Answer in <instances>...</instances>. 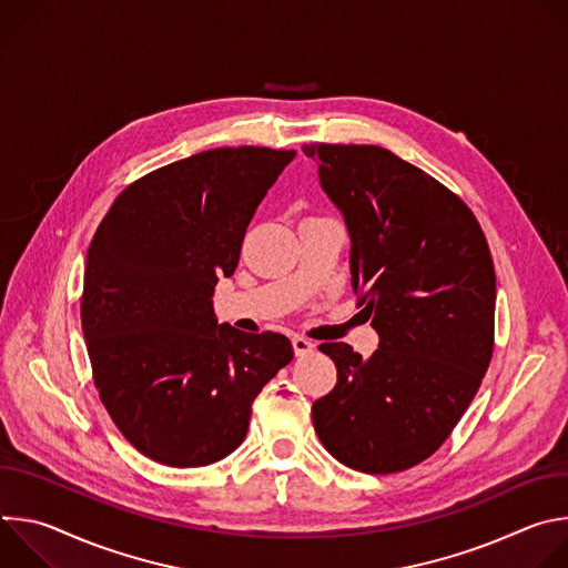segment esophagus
Wrapping results in <instances>:
<instances>
[{
  "instance_id": "obj_1",
  "label": "esophagus",
  "mask_w": 568,
  "mask_h": 568,
  "mask_svg": "<svg viewBox=\"0 0 568 568\" xmlns=\"http://www.w3.org/2000/svg\"><path fill=\"white\" fill-rule=\"evenodd\" d=\"M292 346H294V355L296 357H307V355H312L314 353V344L310 342V339H305V337H292Z\"/></svg>"
}]
</instances>
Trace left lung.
<instances>
[{"instance_id": "1", "label": "left lung", "mask_w": 568, "mask_h": 568, "mask_svg": "<svg viewBox=\"0 0 568 568\" xmlns=\"http://www.w3.org/2000/svg\"><path fill=\"white\" fill-rule=\"evenodd\" d=\"M351 233V274L379 348L321 344L335 388L312 404L318 440L339 463L393 474L429 458L458 425L490 366L497 276L469 206L379 145L305 143Z\"/></svg>"}]
</instances>
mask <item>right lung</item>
I'll return each mask as SVG.
<instances>
[{
  "instance_id": "add662e5",
  "label": "right lung",
  "mask_w": 568,
  "mask_h": 568,
  "mask_svg": "<svg viewBox=\"0 0 568 568\" xmlns=\"http://www.w3.org/2000/svg\"><path fill=\"white\" fill-rule=\"evenodd\" d=\"M294 150L215 148L130 184L99 224L80 321L101 402L143 456L202 467L247 436L252 404L292 362L278 333L217 323L213 287Z\"/></svg>"
}]
</instances>
